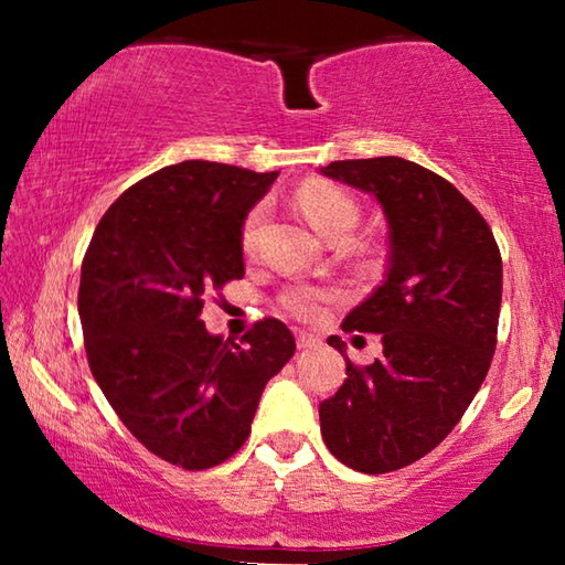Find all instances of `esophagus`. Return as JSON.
Segmentation results:
<instances>
[{"instance_id": "obj_1", "label": "esophagus", "mask_w": 565, "mask_h": 565, "mask_svg": "<svg viewBox=\"0 0 565 565\" xmlns=\"http://www.w3.org/2000/svg\"><path fill=\"white\" fill-rule=\"evenodd\" d=\"M317 343H319V339H317V337H311V333H306V331H299V333H296V347H299L301 351H303V349L317 347Z\"/></svg>"}]
</instances>
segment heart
<instances>
[{
  "label": "heart",
  "mask_w": 565,
  "mask_h": 565,
  "mask_svg": "<svg viewBox=\"0 0 565 565\" xmlns=\"http://www.w3.org/2000/svg\"><path fill=\"white\" fill-rule=\"evenodd\" d=\"M296 204L301 206V212L306 214V218H309L311 226L327 238L337 232H351V228L356 226V218H359L356 202H353L349 194H343L341 189L323 184V181H309V184H303L299 189V194H296ZM262 218H264L262 209H254L246 218L244 234H242V244L246 252H254ZM321 299L323 296L319 291H294L289 294V299H286V306H289L294 313H299V317L311 319L321 311Z\"/></svg>",
  "instance_id": "b5f03b06"
}]
</instances>
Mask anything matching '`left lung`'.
Returning a JSON list of instances; mask_svg holds the SVG:
<instances>
[{
	"instance_id": "obj_1",
	"label": "left lung",
	"mask_w": 565,
	"mask_h": 565,
	"mask_svg": "<svg viewBox=\"0 0 565 565\" xmlns=\"http://www.w3.org/2000/svg\"><path fill=\"white\" fill-rule=\"evenodd\" d=\"M323 177L371 194L388 224V269L343 331L381 333L371 366L319 404L321 436L343 466L388 473L454 431L489 374L503 264L486 218L448 184L401 157L331 161ZM343 356L347 343L329 337Z\"/></svg>"
}]
</instances>
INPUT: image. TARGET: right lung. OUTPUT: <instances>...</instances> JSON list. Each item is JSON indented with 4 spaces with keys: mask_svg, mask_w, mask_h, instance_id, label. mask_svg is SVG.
I'll return each instance as SVG.
<instances>
[{
    "mask_svg": "<svg viewBox=\"0 0 565 565\" xmlns=\"http://www.w3.org/2000/svg\"><path fill=\"white\" fill-rule=\"evenodd\" d=\"M279 171L191 159L124 191L82 264L79 319L94 379L121 424L164 461L234 456L294 333L264 319L242 343L209 333L204 296L244 276V222Z\"/></svg>",
    "mask_w": 565,
    "mask_h": 565,
    "instance_id": "1",
    "label": "right lung"
}]
</instances>
